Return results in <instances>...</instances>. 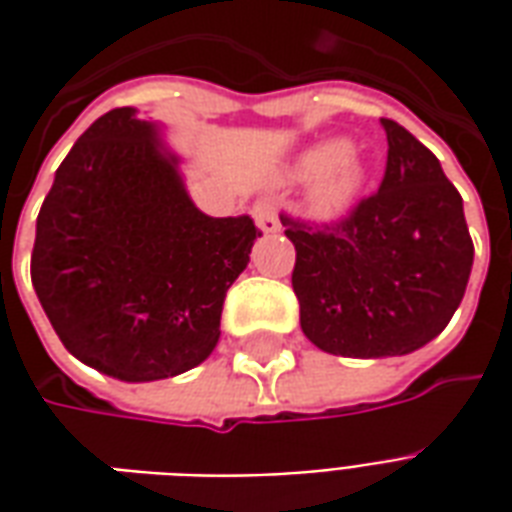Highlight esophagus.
Returning a JSON list of instances; mask_svg holds the SVG:
<instances>
[{
  "mask_svg": "<svg viewBox=\"0 0 512 512\" xmlns=\"http://www.w3.org/2000/svg\"><path fill=\"white\" fill-rule=\"evenodd\" d=\"M252 216H255L257 227H260V230H263L266 235H274L282 230V224H279V216H277V208H274L271 202H266V200L255 202Z\"/></svg>",
  "mask_w": 512,
  "mask_h": 512,
  "instance_id": "obj_1",
  "label": "esophagus"
}]
</instances>
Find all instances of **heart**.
Here are the masks:
<instances>
[{"label":"heart","mask_w":512,"mask_h":512,"mask_svg":"<svg viewBox=\"0 0 512 512\" xmlns=\"http://www.w3.org/2000/svg\"><path fill=\"white\" fill-rule=\"evenodd\" d=\"M351 153V145L345 139H326L318 145L301 150L293 167L288 169L290 180L299 183H315V205L323 213L343 211L348 202L354 200L356 189L365 180V169Z\"/></svg>","instance_id":"1"}]
</instances>
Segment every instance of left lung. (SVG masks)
I'll list each match as a JSON object with an SVG mask.
<instances>
[{"label":"left lung","mask_w":512,"mask_h":512,"mask_svg":"<svg viewBox=\"0 0 512 512\" xmlns=\"http://www.w3.org/2000/svg\"><path fill=\"white\" fill-rule=\"evenodd\" d=\"M376 194L340 222L279 213L296 246L293 293L301 332L321 351L354 359L403 356L444 332L472 274L463 200L439 158L395 120Z\"/></svg>","instance_id":"left-lung-1"}]
</instances>
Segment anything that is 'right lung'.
I'll return each instance as SVG.
<instances>
[{
    "label": "right lung",
    "mask_w": 512,
    "mask_h": 512,
    "mask_svg": "<svg viewBox=\"0 0 512 512\" xmlns=\"http://www.w3.org/2000/svg\"><path fill=\"white\" fill-rule=\"evenodd\" d=\"M249 216L213 219L183 189L158 128L120 106L87 128L38 213L32 285L62 345L120 381L205 362L249 263Z\"/></svg>",
    "instance_id": "add662e5"
}]
</instances>
